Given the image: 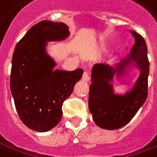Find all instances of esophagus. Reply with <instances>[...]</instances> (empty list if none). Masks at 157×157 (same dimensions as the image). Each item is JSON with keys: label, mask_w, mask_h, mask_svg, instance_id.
Masks as SVG:
<instances>
[{"label": "esophagus", "mask_w": 157, "mask_h": 157, "mask_svg": "<svg viewBox=\"0 0 157 157\" xmlns=\"http://www.w3.org/2000/svg\"><path fill=\"white\" fill-rule=\"evenodd\" d=\"M89 79H90V77H89V73L87 71H84L83 75H82V80H83L84 82H89Z\"/></svg>", "instance_id": "34e87169"}]
</instances>
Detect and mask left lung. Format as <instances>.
Returning a JSON list of instances; mask_svg holds the SVG:
<instances>
[{"label":"left lung","instance_id":"1","mask_svg":"<svg viewBox=\"0 0 157 157\" xmlns=\"http://www.w3.org/2000/svg\"><path fill=\"white\" fill-rule=\"evenodd\" d=\"M131 33L136 44L127 59L114 67L95 64L91 70L89 109L95 124L104 129L125 126L147 99L149 72L147 45L142 35L135 31ZM133 69L139 71L135 83L126 91L116 93L113 82L127 77Z\"/></svg>","mask_w":157,"mask_h":157}]
</instances>
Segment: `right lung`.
Segmentation results:
<instances>
[{
    "label": "right lung",
    "instance_id": "add662e5",
    "mask_svg": "<svg viewBox=\"0 0 157 157\" xmlns=\"http://www.w3.org/2000/svg\"><path fill=\"white\" fill-rule=\"evenodd\" d=\"M62 22L42 21L34 25L15 47L12 59L10 89L20 119L38 132H47L59 123L62 103L72 94L83 70L55 69L56 62L48 52L50 41L69 36Z\"/></svg>",
    "mask_w": 157,
    "mask_h": 157
}]
</instances>
